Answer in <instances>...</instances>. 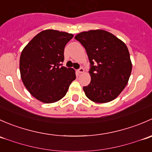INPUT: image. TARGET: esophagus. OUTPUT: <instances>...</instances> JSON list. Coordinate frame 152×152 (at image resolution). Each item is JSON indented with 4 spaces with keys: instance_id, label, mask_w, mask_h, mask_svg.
<instances>
[{
    "instance_id": "34e87169",
    "label": "esophagus",
    "mask_w": 152,
    "mask_h": 152,
    "mask_svg": "<svg viewBox=\"0 0 152 152\" xmlns=\"http://www.w3.org/2000/svg\"><path fill=\"white\" fill-rule=\"evenodd\" d=\"M77 71H78V73H84L85 70H84V68H82V67H80V68H79V69H78Z\"/></svg>"
}]
</instances>
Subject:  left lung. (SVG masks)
<instances>
[{
  "label": "left lung",
  "mask_w": 152,
  "mask_h": 152,
  "mask_svg": "<svg viewBox=\"0 0 152 152\" xmlns=\"http://www.w3.org/2000/svg\"><path fill=\"white\" fill-rule=\"evenodd\" d=\"M87 52L90 83L83 87L86 96L96 103L114 100L128 83L132 62L126 45L113 34L91 30L75 37Z\"/></svg>",
  "instance_id": "1"
}]
</instances>
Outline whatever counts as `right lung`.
<instances>
[{"label": "right lung", "instance_id": "obj_1", "mask_svg": "<svg viewBox=\"0 0 152 152\" xmlns=\"http://www.w3.org/2000/svg\"><path fill=\"white\" fill-rule=\"evenodd\" d=\"M73 35L48 29L37 34L23 50L21 79L29 93L44 103H53L66 95L76 79L73 68L62 66L64 50Z\"/></svg>", "mask_w": 152, "mask_h": 152}]
</instances>
